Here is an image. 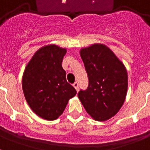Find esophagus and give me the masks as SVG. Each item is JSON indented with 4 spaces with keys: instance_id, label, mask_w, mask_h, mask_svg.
<instances>
[{
    "instance_id": "1",
    "label": "esophagus",
    "mask_w": 150,
    "mask_h": 150,
    "mask_svg": "<svg viewBox=\"0 0 150 150\" xmlns=\"http://www.w3.org/2000/svg\"><path fill=\"white\" fill-rule=\"evenodd\" d=\"M73 86L75 87V89L77 90V91H79V83H78L77 82H75L74 84H73Z\"/></svg>"
}]
</instances>
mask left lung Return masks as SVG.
I'll use <instances>...</instances> for the list:
<instances>
[{
  "instance_id": "obj_1",
  "label": "left lung",
  "mask_w": 150,
  "mask_h": 150,
  "mask_svg": "<svg viewBox=\"0 0 150 150\" xmlns=\"http://www.w3.org/2000/svg\"><path fill=\"white\" fill-rule=\"evenodd\" d=\"M80 55L89 86L78 96L87 113L96 121H104L119 111L125 100L128 73L123 63L110 48L100 43L82 48Z\"/></svg>"
}]
</instances>
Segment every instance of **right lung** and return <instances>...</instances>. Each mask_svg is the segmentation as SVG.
<instances>
[{
    "label": "right lung",
    "mask_w": 150,
    "mask_h": 150,
    "mask_svg": "<svg viewBox=\"0 0 150 150\" xmlns=\"http://www.w3.org/2000/svg\"><path fill=\"white\" fill-rule=\"evenodd\" d=\"M67 50L54 44L44 46L34 54L22 76L25 98L32 110L53 121L61 116L68 100L77 92L66 80L62 61Z\"/></svg>",
    "instance_id": "add662e5"
}]
</instances>
